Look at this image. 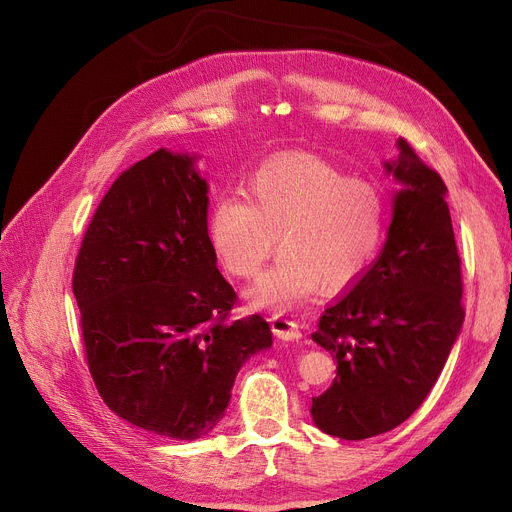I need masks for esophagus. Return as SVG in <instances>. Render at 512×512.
Segmentation results:
<instances>
[{
	"label": "esophagus",
	"mask_w": 512,
	"mask_h": 512,
	"mask_svg": "<svg viewBox=\"0 0 512 512\" xmlns=\"http://www.w3.org/2000/svg\"><path fill=\"white\" fill-rule=\"evenodd\" d=\"M270 321H272L274 334H276L280 340L294 342V340H301V338H303V330H301L299 321L288 317L286 313H274V315L270 317Z\"/></svg>",
	"instance_id": "34e87169"
}]
</instances>
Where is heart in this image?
Listing matches in <instances>:
<instances>
[{
  "mask_svg": "<svg viewBox=\"0 0 512 512\" xmlns=\"http://www.w3.org/2000/svg\"><path fill=\"white\" fill-rule=\"evenodd\" d=\"M245 197L222 195L209 209L215 255L236 278H253L276 249V263L249 290L255 307H301L324 284H355L378 257L388 207L378 182L346 176L309 153L265 159L245 180Z\"/></svg>",
  "mask_w": 512,
  "mask_h": 512,
  "instance_id": "obj_1",
  "label": "heart"
}]
</instances>
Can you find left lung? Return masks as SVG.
I'll return each instance as SVG.
<instances>
[{
	"instance_id": "1",
	"label": "left lung",
	"mask_w": 512,
	"mask_h": 512,
	"mask_svg": "<svg viewBox=\"0 0 512 512\" xmlns=\"http://www.w3.org/2000/svg\"><path fill=\"white\" fill-rule=\"evenodd\" d=\"M386 170L402 184L386 245L351 292L319 317L311 338L336 359L332 386L313 398L315 425L365 440L407 421L459 338L465 309L446 184L398 139Z\"/></svg>"
}]
</instances>
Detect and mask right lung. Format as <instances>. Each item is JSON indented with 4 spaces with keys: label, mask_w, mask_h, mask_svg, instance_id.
<instances>
[{
    "label": "right lung",
    "mask_w": 512,
    "mask_h": 512,
    "mask_svg": "<svg viewBox=\"0 0 512 512\" xmlns=\"http://www.w3.org/2000/svg\"><path fill=\"white\" fill-rule=\"evenodd\" d=\"M207 205L195 155L151 153L101 199L72 276L103 402L174 440L207 436L242 363L272 346L261 315L228 321L236 292L215 265Z\"/></svg>",
    "instance_id": "1"
}]
</instances>
